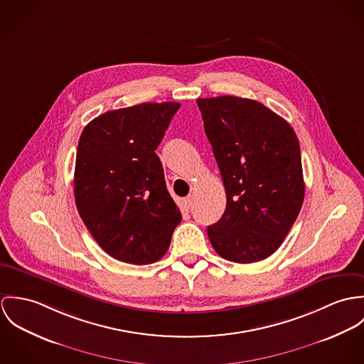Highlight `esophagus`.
Masks as SVG:
<instances>
[{
    "label": "esophagus",
    "instance_id": "esophagus-1",
    "mask_svg": "<svg viewBox=\"0 0 364 364\" xmlns=\"http://www.w3.org/2000/svg\"><path fill=\"white\" fill-rule=\"evenodd\" d=\"M183 206H184L186 209H190V208L193 206V198H191V197L184 198V200H183Z\"/></svg>",
    "mask_w": 364,
    "mask_h": 364
}]
</instances>
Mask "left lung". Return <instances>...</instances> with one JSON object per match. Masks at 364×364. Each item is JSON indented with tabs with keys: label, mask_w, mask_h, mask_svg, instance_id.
Here are the masks:
<instances>
[{
	"label": "left lung",
	"mask_w": 364,
	"mask_h": 364,
	"mask_svg": "<svg viewBox=\"0 0 364 364\" xmlns=\"http://www.w3.org/2000/svg\"><path fill=\"white\" fill-rule=\"evenodd\" d=\"M197 105L226 191L225 213L208 226V237L228 261L265 259L281 247L304 200L296 132L257 100L219 96Z\"/></svg>",
	"instance_id": "left-lung-1"
}]
</instances>
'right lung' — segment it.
Instances as JSON below:
<instances>
[{
  "label": "right lung",
  "mask_w": 364,
  "mask_h": 364,
  "mask_svg": "<svg viewBox=\"0 0 364 364\" xmlns=\"http://www.w3.org/2000/svg\"><path fill=\"white\" fill-rule=\"evenodd\" d=\"M180 103H141L89 122L78 142L74 196L93 239L113 258L161 259L181 212L155 154Z\"/></svg>",
  "instance_id": "right-lung-1"
}]
</instances>
